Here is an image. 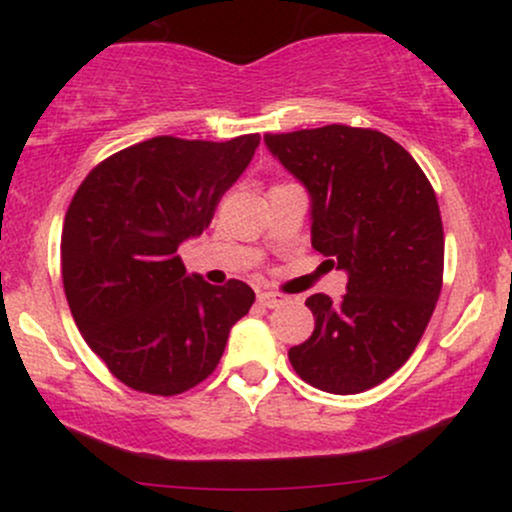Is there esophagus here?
Instances as JSON below:
<instances>
[{"instance_id": "34e87169", "label": "esophagus", "mask_w": 512, "mask_h": 512, "mask_svg": "<svg viewBox=\"0 0 512 512\" xmlns=\"http://www.w3.org/2000/svg\"><path fill=\"white\" fill-rule=\"evenodd\" d=\"M257 301H260L264 308H279V305H284L289 298L284 296V293H274V291H262L260 296H257Z\"/></svg>"}]
</instances>
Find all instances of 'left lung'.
Returning <instances> with one entry per match:
<instances>
[{"mask_svg": "<svg viewBox=\"0 0 512 512\" xmlns=\"http://www.w3.org/2000/svg\"><path fill=\"white\" fill-rule=\"evenodd\" d=\"M264 142L308 187L313 248L349 274L339 301H305L315 330L289 351L291 366L322 392H366L407 363L436 310L445 260L436 192L378 129L325 125Z\"/></svg>", "mask_w": 512, "mask_h": 512, "instance_id": "8db88e82", "label": "left lung"}]
</instances>
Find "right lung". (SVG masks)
I'll return each mask as SVG.
<instances>
[{"instance_id":"right-lung-1","label":"right lung","mask_w":512,"mask_h":512,"mask_svg":"<svg viewBox=\"0 0 512 512\" xmlns=\"http://www.w3.org/2000/svg\"><path fill=\"white\" fill-rule=\"evenodd\" d=\"M260 134L228 142L154 137L98 163L69 202L62 281L81 337L120 383L173 397L219 366L255 303L245 281L187 274L182 240L209 228Z\"/></svg>"}]
</instances>
